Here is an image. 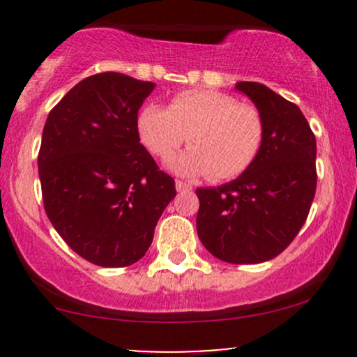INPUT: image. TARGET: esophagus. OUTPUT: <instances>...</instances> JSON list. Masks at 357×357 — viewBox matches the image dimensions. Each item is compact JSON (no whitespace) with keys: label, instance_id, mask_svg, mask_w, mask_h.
Returning a JSON list of instances; mask_svg holds the SVG:
<instances>
[{"label":"esophagus","instance_id":"34e87169","mask_svg":"<svg viewBox=\"0 0 357 357\" xmlns=\"http://www.w3.org/2000/svg\"><path fill=\"white\" fill-rule=\"evenodd\" d=\"M176 190H178L179 192H183V191H191L192 186H191L190 183L179 181V179H176Z\"/></svg>","mask_w":357,"mask_h":357}]
</instances>
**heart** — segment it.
<instances>
[{
	"instance_id": "obj_1",
	"label": "heart",
	"mask_w": 357,
	"mask_h": 357,
	"mask_svg": "<svg viewBox=\"0 0 357 357\" xmlns=\"http://www.w3.org/2000/svg\"><path fill=\"white\" fill-rule=\"evenodd\" d=\"M136 127L146 149L162 159L186 136L190 147L167 167L176 174H210L218 181L245 173L264 142V119L257 107L216 89L183 90L166 109L149 102L139 110Z\"/></svg>"
}]
</instances>
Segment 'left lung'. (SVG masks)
<instances>
[{
  "label": "left lung",
  "mask_w": 357,
  "mask_h": 357,
  "mask_svg": "<svg viewBox=\"0 0 357 357\" xmlns=\"http://www.w3.org/2000/svg\"><path fill=\"white\" fill-rule=\"evenodd\" d=\"M235 89L264 119V142L238 178L196 190V230L220 260L261 264L284 252L305 223L317 184V147L296 104L258 82H236Z\"/></svg>",
  "instance_id": "obj_1"
}]
</instances>
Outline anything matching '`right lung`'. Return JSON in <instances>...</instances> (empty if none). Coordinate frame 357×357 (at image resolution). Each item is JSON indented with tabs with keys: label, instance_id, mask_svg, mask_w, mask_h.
I'll use <instances>...</instances> for the list:
<instances>
[{
	"label": "right lung",
	"instance_id": "right-lung-1",
	"mask_svg": "<svg viewBox=\"0 0 357 357\" xmlns=\"http://www.w3.org/2000/svg\"><path fill=\"white\" fill-rule=\"evenodd\" d=\"M155 85L117 72L87 77L48 114L38 154L45 211L65 243L99 267L146 255L174 179L141 144L137 112Z\"/></svg>",
	"mask_w": 357,
	"mask_h": 357
}]
</instances>
